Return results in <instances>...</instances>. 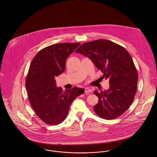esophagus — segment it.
<instances>
[{
  "label": "esophagus",
  "instance_id": "1",
  "mask_svg": "<svg viewBox=\"0 0 157 157\" xmlns=\"http://www.w3.org/2000/svg\"><path fill=\"white\" fill-rule=\"evenodd\" d=\"M85 94H90V93H91L92 92V90L90 89V88H85Z\"/></svg>",
  "mask_w": 157,
  "mask_h": 157
}]
</instances>
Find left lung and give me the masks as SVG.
Returning a JSON list of instances; mask_svg holds the SVG:
<instances>
[{
  "label": "left lung",
  "instance_id": "1",
  "mask_svg": "<svg viewBox=\"0 0 157 157\" xmlns=\"http://www.w3.org/2000/svg\"><path fill=\"white\" fill-rule=\"evenodd\" d=\"M75 52L89 57L109 80V89L94 93L98 102L94 111L100 117L115 119L125 112L134 101L138 73L130 54L123 46L110 40L98 39L84 43Z\"/></svg>",
  "mask_w": 157,
  "mask_h": 157
}]
</instances>
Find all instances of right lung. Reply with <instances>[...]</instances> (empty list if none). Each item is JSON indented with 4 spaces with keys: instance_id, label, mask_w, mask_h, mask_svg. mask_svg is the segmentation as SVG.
Segmentation results:
<instances>
[{
    "instance_id": "right-lung-1",
    "label": "right lung",
    "mask_w": 157,
    "mask_h": 157,
    "mask_svg": "<svg viewBox=\"0 0 157 157\" xmlns=\"http://www.w3.org/2000/svg\"><path fill=\"white\" fill-rule=\"evenodd\" d=\"M80 43H62L41 49L33 58L26 78V88L31 106L45 123L57 125L65 120L70 105L82 88L74 87L63 91L56 86L55 77L65 69L69 56Z\"/></svg>"
}]
</instances>
